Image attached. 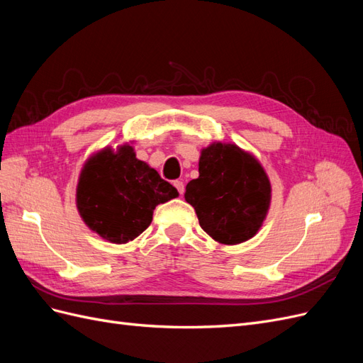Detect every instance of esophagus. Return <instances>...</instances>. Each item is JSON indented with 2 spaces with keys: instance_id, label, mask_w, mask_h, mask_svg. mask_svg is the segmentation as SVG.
Instances as JSON below:
<instances>
[{
  "instance_id": "34e87169",
  "label": "esophagus",
  "mask_w": 363,
  "mask_h": 363,
  "mask_svg": "<svg viewBox=\"0 0 363 363\" xmlns=\"http://www.w3.org/2000/svg\"><path fill=\"white\" fill-rule=\"evenodd\" d=\"M174 186H175V189L179 191V194L183 195V192H184V184H183V182L175 180V182H174Z\"/></svg>"
}]
</instances>
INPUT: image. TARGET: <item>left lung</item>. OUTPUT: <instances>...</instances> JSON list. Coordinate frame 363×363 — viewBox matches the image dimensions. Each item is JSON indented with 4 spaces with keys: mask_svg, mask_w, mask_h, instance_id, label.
Segmentation results:
<instances>
[{
    "mask_svg": "<svg viewBox=\"0 0 363 363\" xmlns=\"http://www.w3.org/2000/svg\"><path fill=\"white\" fill-rule=\"evenodd\" d=\"M199 172L186 184L184 200L204 232L225 245L255 236L271 203V183L259 160L235 144L215 142L203 148Z\"/></svg>",
    "mask_w": 363,
    "mask_h": 363,
    "instance_id": "left-lung-1",
    "label": "left lung"
}]
</instances>
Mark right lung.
<instances>
[{"label":"right lung","mask_w":363,"mask_h":363,"mask_svg":"<svg viewBox=\"0 0 363 363\" xmlns=\"http://www.w3.org/2000/svg\"><path fill=\"white\" fill-rule=\"evenodd\" d=\"M179 196L159 172L136 159L124 144L98 151L84 163L77 184V208L92 232L113 244H127L151 224L160 203Z\"/></svg>","instance_id":"right-lung-1"}]
</instances>
